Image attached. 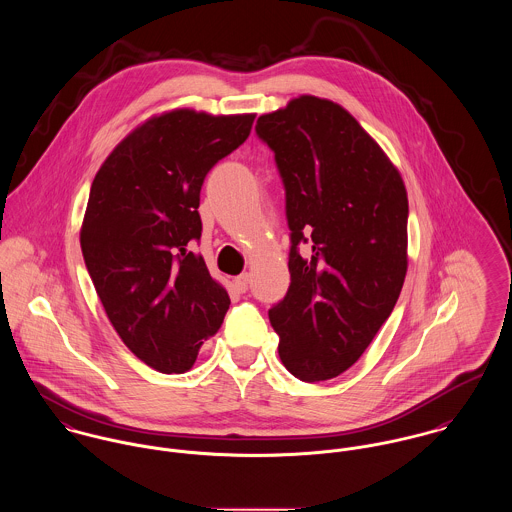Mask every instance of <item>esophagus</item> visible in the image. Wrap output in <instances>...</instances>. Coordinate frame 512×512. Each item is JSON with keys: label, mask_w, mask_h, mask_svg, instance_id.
<instances>
[{"label": "esophagus", "mask_w": 512, "mask_h": 512, "mask_svg": "<svg viewBox=\"0 0 512 512\" xmlns=\"http://www.w3.org/2000/svg\"><path fill=\"white\" fill-rule=\"evenodd\" d=\"M248 284H250V274H240L238 278H234V288L240 293L248 290Z\"/></svg>", "instance_id": "34e87169"}]
</instances>
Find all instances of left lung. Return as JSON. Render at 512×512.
<instances>
[{
	"label": "left lung",
	"mask_w": 512,
	"mask_h": 512,
	"mask_svg": "<svg viewBox=\"0 0 512 512\" xmlns=\"http://www.w3.org/2000/svg\"><path fill=\"white\" fill-rule=\"evenodd\" d=\"M286 187V297L270 309L284 366L303 382L355 365L390 317L408 270L398 167L337 102L301 94L256 122ZM299 241L312 246L299 255Z\"/></svg>",
	"instance_id": "1"
}]
</instances>
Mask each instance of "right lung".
Here are the masks:
<instances>
[{
    "label": "right lung",
    "mask_w": 512,
    "mask_h": 512,
    "mask_svg": "<svg viewBox=\"0 0 512 512\" xmlns=\"http://www.w3.org/2000/svg\"><path fill=\"white\" fill-rule=\"evenodd\" d=\"M256 114L191 108L155 114L100 165L80 248L104 311L147 366L181 374L222 325L230 297L191 242L201 238V187L250 136Z\"/></svg>",
    "instance_id": "obj_1"
}]
</instances>
